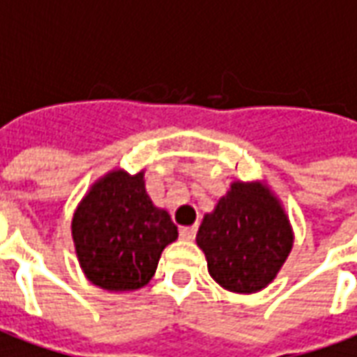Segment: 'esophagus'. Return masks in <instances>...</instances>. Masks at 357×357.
<instances>
[{
  "label": "esophagus",
  "mask_w": 357,
  "mask_h": 357,
  "mask_svg": "<svg viewBox=\"0 0 357 357\" xmlns=\"http://www.w3.org/2000/svg\"><path fill=\"white\" fill-rule=\"evenodd\" d=\"M197 234V226H183L179 228V238L181 239H193Z\"/></svg>",
  "instance_id": "34e87169"
}]
</instances>
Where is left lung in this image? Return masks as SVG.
Wrapping results in <instances>:
<instances>
[{"label":"left lung","instance_id":"left-lung-1","mask_svg":"<svg viewBox=\"0 0 357 357\" xmlns=\"http://www.w3.org/2000/svg\"><path fill=\"white\" fill-rule=\"evenodd\" d=\"M208 274L226 290L253 294L276 278L294 245L288 214L261 181H234L197 231Z\"/></svg>","mask_w":357,"mask_h":357}]
</instances>
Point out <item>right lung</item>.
I'll return each instance as SVG.
<instances>
[{
	"label": "right lung",
	"instance_id": "obj_1",
	"mask_svg": "<svg viewBox=\"0 0 357 357\" xmlns=\"http://www.w3.org/2000/svg\"><path fill=\"white\" fill-rule=\"evenodd\" d=\"M71 234L79 265L94 286L131 291L151 282L164 248L178 239V226L151 201L144 172L112 170L79 203Z\"/></svg>",
	"mask_w": 357,
	"mask_h": 357
}]
</instances>
